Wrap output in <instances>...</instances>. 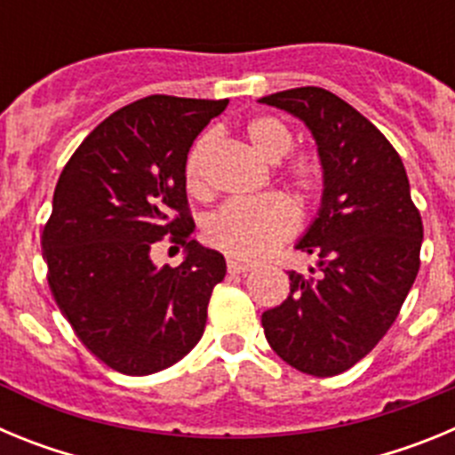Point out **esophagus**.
Here are the masks:
<instances>
[{"label":"esophagus","instance_id":"1","mask_svg":"<svg viewBox=\"0 0 455 455\" xmlns=\"http://www.w3.org/2000/svg\"><path fill=\"white\" fill-rule=\"evenodd\" d=\"M251 271H252L251 264H241V262H235V259L228 262V273H230V275H246V273Z\"/></svg>","mask_w":455,"mask_h":455}]
</instances>
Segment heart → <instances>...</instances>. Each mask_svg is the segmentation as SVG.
<instances>
[{"instance_id":"b5f03b06","label":"heart","mask_w":455,"mask_h":455,"mask_svg":"<svg viewBox=\"0 0 455 455\" xmlns=\"http://www.w3.org/2000/svg\"><path fill=\"white\" fill-rule=\"evenodd\" d=\"M252 148L268 162H280L293 148L289 124L275 116H255L246 123ZM216 134L212 130L196 136L184 156V180L193 196L207 191L204 162ZM280 178L303 203L315 200L325 187V166L315 152H296L280 164ZM299 212L283 193H264L257 198L230 200L204 220L203 235L209 246L239 262H257L296 232Z\"/></svg>"}]
</instances>
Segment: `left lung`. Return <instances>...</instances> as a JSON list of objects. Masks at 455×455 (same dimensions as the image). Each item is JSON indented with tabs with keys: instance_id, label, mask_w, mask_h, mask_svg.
<instances>
[{
	"instance_id": "1",
	"label": "left lung",
	"mask_w": 455,
	"mask_h": 455,
	"mask_svg": "<svg viewBox=\"0 0 455 455\" xmlns=\"http://www.w3.org/2000/svg\"><path fill=\"white\" fill-rule=\"evenodd\" d=\"M259 102L303 120L325 166L319 219L296 246L319 264L309 275L289 271V296L262 315L264 335L293 369L337 376L399 316L419 271V209L399 152L335 92L300 86Z\"/></svg>"
}]
</instances>
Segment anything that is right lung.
Masks as SVG:
<instances>
[{"mask_svg": "<svg viewBox=\"0 0 455 455\" xmlns=\"http://www.w3.org/2000/svg\"><path fill=\"white\" fill-rule=\"evenodd\" d=\"M225 107L136 100L82 140L56 182L43 230L47 283L84 347L116 371H162L203 337L225 259L191 239L184 156ZM164 238L188 248L180 267L151 264Z\"/></svg>", "mask_w": 455, "mask_h": 455, "instance_id": "1", "label": "right lung"}]
</instances>
